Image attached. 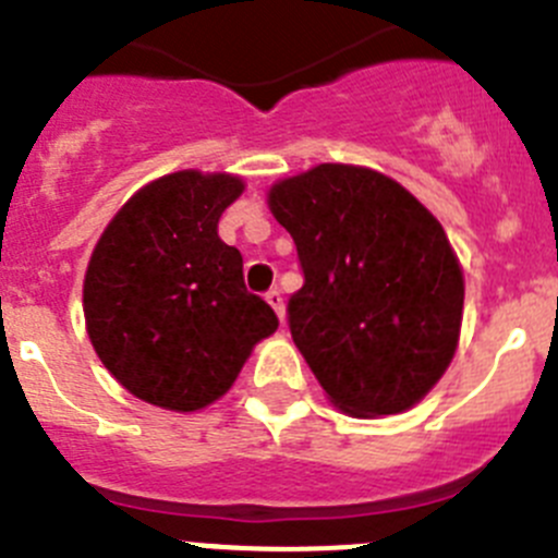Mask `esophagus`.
Returning <instances> with one entry per match:
<instances>
[{
  "mask_svg": "<svg viewBox=\"0 0 558 558\" xmlns=\"http://www.w3.org/2000/svg\"><path fill=\"white\" fill-rule=\"evenodd\" d=\"M267 303L272 305V308H275V314H278V319L283 322V319H286V303H283V294H280L278 289L267 291Z\"/></svg>",
  "mask_w": 558,
  "mask_h": 558,
  "instance_id": "esophagus-1",
  "label": "esophagus"
}]
</instances>
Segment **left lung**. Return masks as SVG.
Instances as JSON below:
<instances>
[{
    "label": "left lung",
    "instance_id": "8db88e82",
    "mask_svg": "<svg viewBox=\"0 0 558 558\" xmlns=\"http://www.w3.org/2000/svg\"><path fill=\"white\" fill-rule=\"evenodd\" d=\"M269 208L305 278L289 300L291 338L330 402L357 418L418 404L460 341L465 283L444 226L355 165L278 181Z\"/></svg>",
    "mask_w": 558,
    "mask_h": 558
}]
</instances>
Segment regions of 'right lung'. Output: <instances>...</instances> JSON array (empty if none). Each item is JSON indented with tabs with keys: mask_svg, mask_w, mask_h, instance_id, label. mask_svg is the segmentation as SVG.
Returning a JSON list of instances; mask_svg holds the SVG:
<instances>
[{
	"mask_svg": "<svg viewBox=\"0 0 558 558\" xmlns=\"http://www.w3.org/2000/svg\"><path fill=\"white\" fill-rule=\"evenodd\" d=\"M242 179L179 170L134 192L98 239L85 275L93 350L156 408L217 402L278 316L242 278V253L217 236Z\"/></svg>",
	"mask_w": 558,
	"mask_h": 558,
	"instance_id": "obj_1",
	"label": "right lung"
}]
</instances>
